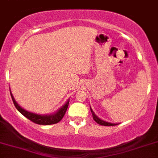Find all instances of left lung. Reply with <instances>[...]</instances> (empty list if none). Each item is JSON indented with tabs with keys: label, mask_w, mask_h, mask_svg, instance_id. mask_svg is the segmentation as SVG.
<instances>
[{
	"label": "left lung",
	"mask_w": 158,
	"mask_h": 158,
	"mask_svg": "<svg viewBox=\"0 0 158 158\" xmlns=\"http://www.w3.org/2000/svg\"><path fill=\"white\" fill-rule=\"evenodd\" d=\"M90 109H91V112H92V118H93L94 121H95L96 123H98L99 124H100V125H104V126H114V125H117V124H113V123L106 122V121H102V120H101L100 118H98V117H97V116L94 114V112L92 111V108L90 107Z\"/></svg>",
	"instance_id": "8db88e82"
}]
</instances>
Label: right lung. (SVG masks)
I'll return each mask as SVG.
<instances>
[{
    "label": "right lung",
    "mask_w": 158,
    "mask_h": 158,
    "mask_svg": "<svg viewBox=\"0 0 158 158\" xmlns=\"http://www.w3.org/2000/svg\"><path fill=\"white\" fill-rule=\"evenodd\" d=\"M11 94V99H12L13 103L15 105V106L16 107V109L23 114L24 117L27 118V119L30 120L31 121H33L34 123L37 124H43V125H48V124H56V123L59 122L63 119V118L64 117L65 114H66V111L67 110L68 105H69V99L67 100V102L64 104V105L62 106L57 112H56L53 114H50V115H40V114H34V113L28 112V111L25 110L24 109L19 106V104L17 103L16 101L15 100L14 97H13L12 94L10 92Z\"/></svg>",
    "instance_id": "1"
}]
</instances>
